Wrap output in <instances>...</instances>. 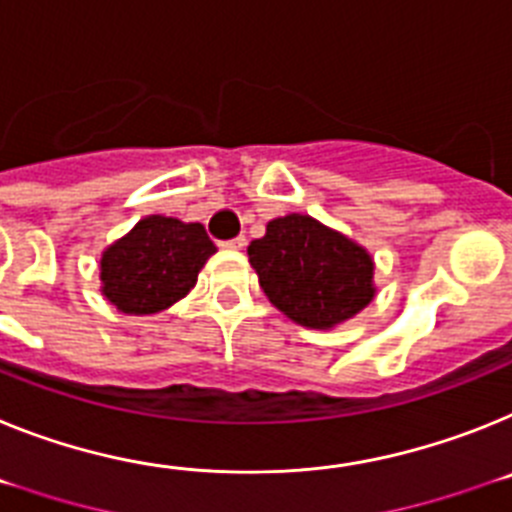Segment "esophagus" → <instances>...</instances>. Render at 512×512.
<instances>
[{"label": "esophagus", "mask_w": 512, "mask_h": 512, "mask_svg": "<svg viewBox=\"0 0 512 512\" xmlns=\"http://www.w3.org/2000/svg\"><path fill=\"white\" fill-rule=\"evenodd\" d=\"M224 247H229V250H244V247H247V237H244V234H239V237H234L231 242H226Z\"/></svg>", "instance_id": "esophagus-1"}]
</instances>
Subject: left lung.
I'll use <instances>...</instances> for the list:
<instances>
[{
    "label": "left lung",
    "mask_w": 512,
    "mask_h": 512,
    "mask_svg": "<svg viewBox=\"0 0 512 512\" xmlns=\"http://www.w3.org/2000/svg\"><path fill=\"white\" fill-rule=\"evenodd\" d=\"M247 255L270 304L309 330L348 322L376 296L371 252L306 213L268 221Z\"/></svg>",
    "instance_id": "obj_1"
}]
</instances>
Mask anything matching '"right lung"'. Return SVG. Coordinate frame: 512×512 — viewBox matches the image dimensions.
I'll return each instance as SVG.
<instances>
[{
    "label": "right lung",
    "instance_id": "add662e5",
    "mask_svg": "<svg viewBox=\"0 0 512 512\" xmlns=\"http://www.w3.org/2000/svg\"><path fill=\"white\" fill-rule=\"evenodd\" d=\"M213 252L203 224L144 216L102 250L100 291L123 314H159L188 296Z\"/></svg>",
    "mask_w": 512,
    "mask_h": 512
}]
</instances>
